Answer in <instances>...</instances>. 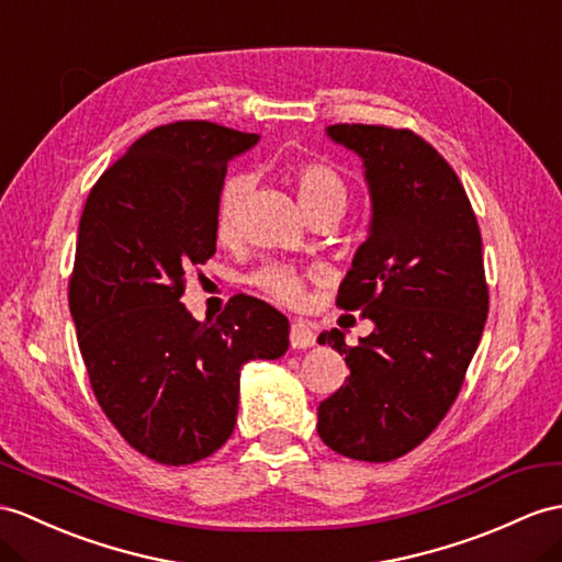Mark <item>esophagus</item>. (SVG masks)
<instances>
[{
    "label": "esophagus",
    "instance_id": "esophagus-1",
    "mask_svg": "<svg viewBox=\"0 0 562 562\" xmlns=\"http://www.w3.org/2000/svg\"><path fill=\"white\" fill-rule=\"evenodd\" d=\"M314 334H312V328L307 326V324H303V322H293L291 324V346L295 348V350H307V348H312L314 346Z\"/></svg>",
    "mask_w": 562,
    "mask_h": 562
}]
</instances>
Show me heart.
Masks as SVG:
<instances>
[{
  "mask_svg": "<svg viewBox=\"0 0 562 562\" xmlns=\"http://www.w3.org/2000/svg\"><path fill=\"white\" fill-rule=\"evenodd\" d=\"M289 178L295 188L300 207L305 210V214L328 210V212H336L340 216V212L346 210L348 188L344 183V178L328 167V164L297 161V164H293V167H289ZM248 188H250L248 176L234 173L226 178L222 190H218V200H216V234H218V238L234 236L240 204H243L245 195H248ZM255 283L269 297L279 300V303H283V305H297L305 293L303 277L289 267H269L265 271H259Z\"/></svg>",
  "mask_w": 562,
  "mask_h": 562,
  "instance_id": "1",
  "label": "heart"
}]
</instances>
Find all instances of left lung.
<instances>
[{
  "instance_id": "8db88e82",
  "label": "left lung",
  "mask_w": 562,
  "mask_h": 562,
  "mask_svg": "<svg viewBox=\"0 0 562 562\" xmlns=\"http://www.w3.org/2000/svg\"><path fill=\"white\" fill-rule=\"evenodd\" d=\"M326 135L362 159L372 200L367 240L336 303L362 310L374 331L346 346L350 376L317 407L336 453L389 462L439 427L458 398L488 314L482 234L450 164L407 128L336 123Z\"/></svg>"
}]
</instances>
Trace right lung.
<instances>
[{
	"label": "right lung",
	"mask_w": 562,
	"mask_h": 562,
	"mask_svg": "<svg viewBox=\"0 0 562 562\" xmlns=\"http://www.w3.org/2000/svg\"><path fill=\"white\" fill-rule=\"evenodd\" d=\"M257 133L176 121L135 140L92 186L68 307L90 386L119 434L161 464L210 458L234 434L240 369L289 350V319L250 295L212 322L181 303L216 252L226 164Z\"/></svg>",
	"instance_id": "1"
}]
</instances>
